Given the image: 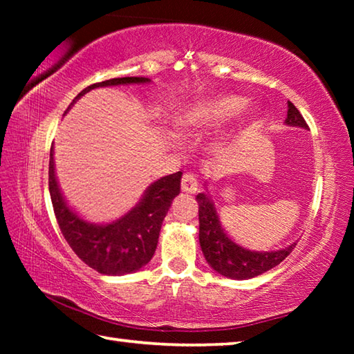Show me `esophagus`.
Wrapping results in <instances>:
<instances>
[{
	"mask_svg": "<svg viewBox=\"0 0 354 354\" xmlns=\"http://www.w3.org/2000/svg\"><path fill=\"white\" fill-rule=\"evenodd\" d=\"M181 190L184 192V194H196V190H198V183H196L194 175L187 173V175L183 176Z\"/></svg>",
	"mask_w": 354,
	"mask_h": 354,
	"instance_id": "obj_1",
	"label": "esophagus"
}]
</instances>
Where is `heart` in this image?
<instances>
[{"instance_id":"1","label":"heart","mask_w":354,"mask_h":354,"mask_svg":"<svg viewBox=\"0 0 354 354\" xmlns=\"http://www.w3.org/2000/svg\"><path fill=\"white\" fill-rule=\"evenodd\" d=\"M247 101L239 95L218 93L192 103L181 117L183 127L190 129H214L231 122L241 113Z\"/></svg>"}]
</instances>
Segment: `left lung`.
I'll return each instance as SVG.
<instances>
[{
  "label": "left lung",
  "mask_w": 354,
  "mask_h": 354,
  "mask_svg": "<svg viewBox=\"0 0 354 354\" xmlns=\"http://www.w3.org/2000/svg\"><path fill=\"white\" fill-rule=\"evenodd\" d=\"M284 124L293 128L308 129V124L301 113L287 101V117ZM206 192L196 195L198 201V220H200V247L205 259L211 268L225 278L231 279H250L266 273L270 268L283 262L290 251L295 248L297 242H292L289 247L270 251L250 250L237 243L225 227L221 226L217 207L214 205L211 194L207 192V181L205 183Z\"/></svg>",
  "instance_id": "1"
}]
</instances>
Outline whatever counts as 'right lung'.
Segmentation results:
<instances>
[{
  "label": "right lung",
  "instance_id": "1",
  "mask_svg": "<svg viewBox=\"0 0 354 354\" xmlns=\"http://www.w3.org/2000/svg\"><path fill=\"white\" fill-rule=\"evenodd\" d=\"M149 77L127 76L113 77L98 84H92L75 97L71 106L93 88L112 86H131V84H149ZM50 195L55 207L59 227L65 241L81 261L101 274L122 277L134 273L145 267L158 247L159 232L171 201L179 195L181 171L156 179L143 192L142 198L127 214L107 223H95L84 218L68 205L57 181L55 164V145L50 151V170H48Z\"/></svg>",
  "mask_w": 354,
  "mask_h": 354
}]
</instances>
